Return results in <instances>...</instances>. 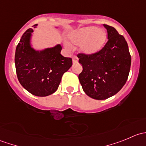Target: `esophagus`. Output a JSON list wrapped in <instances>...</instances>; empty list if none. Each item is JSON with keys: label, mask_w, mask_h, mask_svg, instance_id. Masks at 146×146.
<instances>
[{"label": "esophagus", "mask_w": 146, "mask_h": 146, "mask_svg": "<svg viewBox=\"0 0 146 146\" xmlns=\"http://www.w3.org/2000/svg\"><path fill=\"white\" fill-rule=\"evenodd\" d=\"M78 58L77 56H73V64L78 63Z\"/></svg>", "instance_id": "obj_1"}]
</instances>
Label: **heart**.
<instances>
[{
	"label": "heart",
	"instance_id": "b5f03b06",
	"mask_svg": "<svg viewBox=\"0 0 146 146\" xmlns=\"http://www.w3.org/2000/svg\"><path fill=\"white\" fill-rule=\"evenodd\" d=\"M68 39L74 44H80V51L86 54H93L104 46L107 34L102 29H97L93 26L80 28L68 35ZM67 46H69L66 44Z\"/></svg>",
	"mask_w": 146,
	"mask_h": 146
}]
</instances>
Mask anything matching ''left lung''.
<instances>
[{
	"label": "left lung",
	"mask_w": 146,
	"mask_h": 146,
	"mask_svg": "<svg viewBox=\"0 0 146 146\" xmlns=\"http://www.w3.org/2000/svg\"><path fill=\"white\" fill-rule=\"evenodd\" d=\"M108 41L93 54H78L82 71L78 78L87 95L95 100H106L123 88L130 71L131 57L127 42L117 29L104 25Z\"/></svg>",
	"instance_id": "1"
}]
</instances>
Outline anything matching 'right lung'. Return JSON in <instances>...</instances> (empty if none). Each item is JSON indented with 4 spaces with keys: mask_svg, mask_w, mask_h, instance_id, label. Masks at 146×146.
I'll return each instance as SVG.
<instances>
[{
    "mask_svg": "<svg viewBox=\"0 0 146 146\" xmlns=\"http://www.w3.org/2000/svg\"><path fill=\"white\" fill-rule=\"evenodd\" d=\"M32 32L33 29H28L16 47V73L20 83L28 92L46 97L56 91L63 75L73 62L71 58L61 55L60 44L40 51L33 49L29 43Z\"/></svg>",
    "mask_w": 146,
    "mask_h": 146,
    "instance_id": "1",
    "label": "right lung"
}]
</instances>
